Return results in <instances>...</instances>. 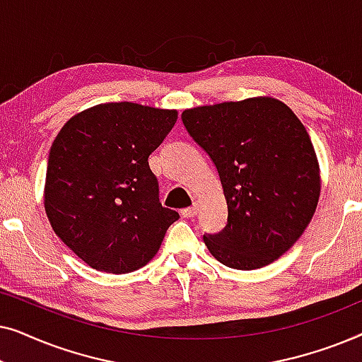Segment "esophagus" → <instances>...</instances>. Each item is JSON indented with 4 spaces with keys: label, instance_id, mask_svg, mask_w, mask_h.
<instances>
[{
    "label": "esophagus",
    "instance_id": "1",
    "mask_svg": "<svg viewBox=\"0 0 362 362\" xmlns=\"http://www.w3.org/2000/svg\"><path fill=\"white\" fill-rule=\"evenodd\" d=\"M199 211V204H192L191 207H186V209H181V216L182 217H194Z\"/></svg>",
    "mask_w": 362,
    "mask_h": 362
}]
</instances>
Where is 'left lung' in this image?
Wrapping results in <instances>:
<instances>
[{"label":"left lung","mask_w":362,"mask_h":362,"mask_svg":"<svg viewBox=\"0 0 362 362\" xmlns=\"http://www.w3.org/2000/svg\"><path fill=\"white\" fill-rule=\"evenodd\" d=\"M181 118L224 189L227 226L204 235L212 257L237 270L275 262L300 239L320 199L318 158L303 123L274 97L187 108Z\"/></svg>","instance_id":"left-lung-1"}]
</instances>
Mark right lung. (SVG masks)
Returning a JSON list of instances; mask_svg holds the SVG:
<instances>
[{
  "label": "right lung",
  "mask_w": 362,
  "mask_h": 362,
  "mask_svg": "<svg viewBox=\"0 0 362 362\" xmlns=\"http://www.w3.org/2000/svg\"><path fill=\"white\" fill-rule=\"evenodd\" d=\"M176 120L177 110L110 102L78 112L57 133L44 209L59 239L92 269H141L180 217L161 206L148 165Z\"/></svg>",
  "instance_id": "1"
}]
</instances>
